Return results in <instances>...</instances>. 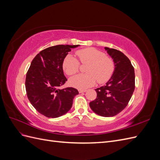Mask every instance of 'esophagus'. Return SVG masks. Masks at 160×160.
<instances>
[{
  "label": "esophagus",
  "mask_w": 160,
  "mask_h": 160,
  "mask_svg": "<svg viewBox=\"0 0 160 160\" xmlns=\"http://www.w3.org/2000/svg\"><path fill=\"white\" fill-rule=\"evenodd\" d=\"M86 91V90H82V89H79V93H85V92Z\"/></svg>",
  "instance_id": "1"
}]
</instances>
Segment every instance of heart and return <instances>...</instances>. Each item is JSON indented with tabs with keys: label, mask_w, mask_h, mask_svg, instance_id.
<instances>
[{
	"label": "heart",
	"mask_w": 160,
	"mask_h": 160,
	"mask_svg": "<svg viewBox=\"0 0 160 160\" xmlns=\"http://www.w3.org/2000/svg\"><path fill=\"white\" fill-rule=\"evenodd\" d=\"M82 64H88L87 74H79L71 77L70 85L78 89H85L95 85V82L105 83L112 77L115 71V62L111 57L95 48L89 47L76 51ZM62 68L68 75L78 72L79 62L71 55H67L62 62Z\"/></svg>",
	"instance_id": "1"
}]
</instances>
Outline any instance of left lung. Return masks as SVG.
Instances as JSON below:
<instances>
[{"instance_id": "1", "label": "left lung", "mask_w": 160, "mask_h": 160, "mask_svg": "<svg viewBox=\"0 0 160 160\" xmlns=\"http://www.w3.org/2000/svg\"><path fill=\"white\" fill-rule=\"evenodd\" d=\"M115 62V71L106 84L95 89L97 98L89 103L93 112L113 117L128 105L135 89V72L131 61L122 52L105 47Z\"/></svg>"}]
</instances>
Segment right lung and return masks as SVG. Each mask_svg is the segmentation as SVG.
I'll list each match as a JSON object with an SVG mask.
<instances>
[{
  "label": "right lung",
  "mask_w": 160,
  "mask_h": 160,
  "mask_svg": "<svg viewBox=\"0 0 160 160\" xmlns=\"http://www.w3.org/2000/svg\"><path fill=\"white\" fill-rule=\"evenodd\" d=\"M59 45L41 51L32 61L26 75L25 88L28 100L41 114L49 118L65 115L70 110L77 89L59 88L67 81L62 62L68 52L79 47Z\"/></svg>",
  "instance_id": "obj_1"
}]
</instances>
